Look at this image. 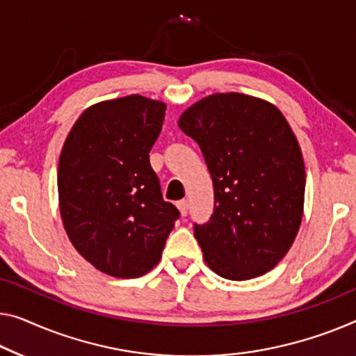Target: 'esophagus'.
Masks as SVG:
<instances>
[{"mask_svg": "<svg viewBox=\"0 0 356 356\" xmlns=\"http://www.w3.org/2000/svg\"><path fill=\"white\" fill-rule=\"evenodd\" d=\"M177 208H179V211H180V214L187 216V212H188V201H187V200H180V201H177Z\"/></svg>", "mask_w": 356, "mask_h": 356, "instance_id": "1", "label": "esophagus"}]
</instances>
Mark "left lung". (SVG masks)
Wrapping results in <instances>:
<instances>
[{"mask_svg":"<svg viewBox=\"0 0 356 356\" xmlns=\"http://www.w3.org/2000/svg\"><path fill=\"white\" fill-rule=\"evenodd\" d=\"M214 185V212L195 238L219 277L267 273L293 246L304 214L305 166L283 113L240 92L212 94L180 115Z\"/></svg>","mask_w":356,"mask_h":356,"instance_id":"1","label":"left lung"}]
</instances>
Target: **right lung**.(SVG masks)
<instances>
[{
    "instance_id": "right-lung-1",
    "label": "right lung",
    "mask_w": 356,
    "mask_h": 356,
    "mask_svg": "<svg viewBox=\"0 0 356 356\" xmlns=\"http://www.w3.org/2000/svg\"><path fill=\"white\" fill-rule=\"evenodd\" d=\"M164 111L166 104L139 94L99 102L84 110L62 148L63 227L76 251L110 277L150 272L179 219L148 156Z\"/></svg>"
}]
</instances>
